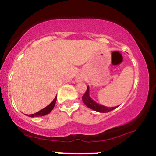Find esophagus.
<instances>
[{"label": "esophagus", "mask_w": 156, "mask_h": 156, "mask_svg": "<svg viewBox=\"0 0 156 156\" xmlns=\"http://www.w3.org/2000/svg\"><path fill=\"white\" fill-rule=\"evenodd\" d=\"M80 80H81V77H79V78H78V79H77V81H79Z\"/></svg>", "instance_id": "obj_1"}]
</instances>
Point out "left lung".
<instances>
[{"instance_id": "obj_1", "label": "left lung", "mask_w": 156, "mask_h": 156, "mask_svg": "<svg viewBox=\"0 0 156 156\" xmlns=\"http://www.w3.org/2000/svg\"><path fill=\"white\" fill-rule=\"evenodd\" d=\"M82 101L84 102V104L87 106L88 108H91V109H94L95 111L99 112H108L112 111V110L115 109L118 107H106V106H103V105L98 104L97 103H96L94 100H92L90 97L89 95V86H87V90H86L85 94L83 95L82 97Z\"/></svg>"}]
</instances>
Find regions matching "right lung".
I'll list each match as a JSON object with an SVG mask.
<instances>
[{
    "label": "right lung",
    "instance_id": "add662e5",
    "mask_svg": "<svg viewBox=\"0 0 156 156\" xmlns=\"http://www.w3.org/2000/svg\"><path fill=\"white\" fill-rule=\"evenodd\" d=\"M56 97H55L54 100H53V102H52L51 103H50V104L48 105L47 107H45L44 108H43V109L40 110L39 112H37L34 113V114H31V115H27L28 116H29V117H40V116H44V115H46L49 114V113L50 112L53 110V108H54V106H55V103H56Z\"/></svg>",
    "mask_w": 156,
    "mask_h": 156
}]
</instances>
